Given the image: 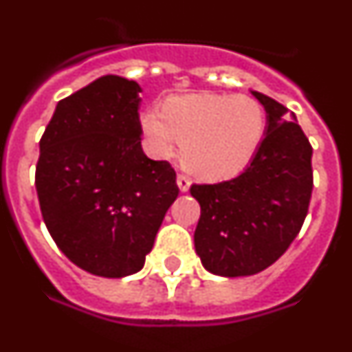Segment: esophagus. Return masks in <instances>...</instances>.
<instances>
[{
	"mask_svg": "<svg viewBox=\"0 0 352 352\" xmlns=\"http://www.w3.org/2000/svg\"><path fill=\"white\" fill-rule=\"evenodd\" d=\"M177 186H179V190L181 191H188L191 186V179L186 173H179L177 175Z\"/></svg>",
	"mask_w": 352,
	"mask_h": 352,
	"instance_id": "1",
	"label": "esophagus"
}]
</instances>
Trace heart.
Masks as SVG:
<instances>
[{
  "label": "heart",
  "instance_id": "obj_1",
  "mask_svg": "<svg viewBox=\"0 0 352 352\" xmlns=\"http://www.w3.org/2000/svg\"><path fill=\"white\" fill-rule=\"evenodd\" d=\"M141 129L157 157H173L184 143V166L202 179L220 181L252 161L267 132V114L247 94H177L164 102L162 112H143Z\"/></svg>",
  "mask_w": 352,
  "mask_h": 352
}]
</instances>
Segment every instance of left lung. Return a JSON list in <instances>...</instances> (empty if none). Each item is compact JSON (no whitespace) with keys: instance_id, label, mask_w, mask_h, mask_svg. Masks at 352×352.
<instances>
[{"instance_id":"obj_1","label":"left lung","mask_w":352,"mask_h":352,"mask_svg":"<svg viewBox=\"0 0 352 352\" xmlns=\"http://www.w3.org/2000/svg\"><path fill=\"white\" fill-rule=\"evenodd\" d=\"M267 111V134L240 175L193 184L200 204L195 250L211 274L252 276L281 258L299 234L313 190L308 138L288 109L252 91ZM295 120V118H292Z\"/></svg>"}]
</instances>
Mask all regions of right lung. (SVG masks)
<instances>
[{"label": "right lung", "mask_w": 352, "mask_h": 352, "mask_svg": "<svg viewBox=\"0 0 352 352\" xmlns=\"http://www.w3.org/2000/svg\"><path fill=\"white\" fill-rule=\"evenodd\" d=\"M138 82L105 75L57 103L35 168L53 241L82 270L140 272L179 195L175 170L141 148Z\"/></svg>", "instance_id": "right-lung-1"}]
</instances>
